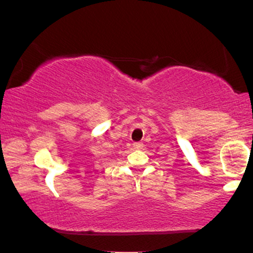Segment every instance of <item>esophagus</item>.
Returning <instances> with one entry per match:
<instances>
[{
    "label": "esophagus",
    "instance_id": "esophagus-1",
    "mask_svg": "<svg viewBox=\"0 0 253 253\" xmlns=\"http://www.w3.org/2000/svg\"><path fill=\"white\" fill-rule=\"evenodd\" d=\"M144 147V144L143 143H134L133 144V148L134 150H141V148Z\"/></svg>",
    "mask_w": 253,
    "mask_h": 253
}]
</instances>
